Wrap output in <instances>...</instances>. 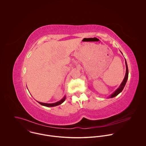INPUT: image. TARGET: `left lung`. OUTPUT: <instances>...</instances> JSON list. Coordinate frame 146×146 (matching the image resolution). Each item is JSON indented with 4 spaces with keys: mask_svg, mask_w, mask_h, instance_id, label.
Listing matches in <instances>:
<instances>
[{
    "mask_svg": "<svg viewBox=\"0 0 146 146\" xmlns=\"http://www.w3.org/2000/svg\"><path fill=\"white\" fill-rule=\"evenodd\" d=\"M125 64H126V74H125V78H124L122 83L121 84L120 87L113 93H112L109 98H113V97L117 96L120 92H122V90H123V89L125 86V84H126L127 78H128V68H127V64L126 60H125Z\"/></svg>",
    "mask_w": 146,
    "mask_h": 146,
    "instance_id": "obj_1",
    "label": "left lung"
}]
</instances>
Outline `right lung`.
<instances>
[{
  "label": "right lung",
  "instance_id": "obj_1",
  "mask_svg": "<svg viewBox=\"0 0 146 146\" xmlns=\"http://www.w3.org/2000/svg\"><path fill=\"white\" fill-rule=\"evenodd\" d=\"M65 100H66V96H64L61 101H60L56 103H54V104H45V103H42V102H38L40 104H42V106H46V107H54V106H58V105H60V104H62Z\"/></svg>",
  "mask_w": 146,
  "mask_h": 146
}]
</instances>
